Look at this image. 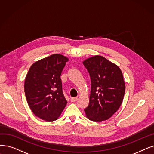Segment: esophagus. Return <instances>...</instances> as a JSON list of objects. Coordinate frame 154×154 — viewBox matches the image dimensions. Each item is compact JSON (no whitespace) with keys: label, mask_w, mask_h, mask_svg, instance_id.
<instances>
[{"label":"esophagus","mask_w":154,"mask_h":154,"mask_svg":"<svg viewBox=\"0 0 154 154\" xmlns=\"http://www.w3.org/2000/svg\"><path fill=\"white\" fill-rule=\"evenodd\" d=\"M77 99H78V98H77V97H72V98L70 99V101H71V102L73 103V102H75V101H77Z\"/></svg>","instance_id":"obj_1"}]
</instances>
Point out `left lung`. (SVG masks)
Listing matches in <instances>:
<instances>
[{"label":"left lung","instance_id":"8db88e82","mask_svg":"<svg viewBox=\"0 0 154 154\" xmlns=\"http://www.w3.org/2000/svg\"><path fill=\"white\" fill-rule=\"evenodd\" d=\"M82 63L91 81L89 105L84 109L85 116L91 121H105L122 104L125 92L122 72L118 65L101 55L87 58Z\"/></svg>","mask_w":154,"mask_h":154}]
</instances>
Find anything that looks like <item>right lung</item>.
<instances>
[{
	"label": "right lung",
	"instance_id": "obj_1",
	"mask_svg": "<svg viewBox=\"0 0 154 154\" xmlns=\"http://www.w3.org/2000/svg\"><path fill=\"white\" fill-rule=\"evenodd\" d=\"M68 61L61 54H53L35 62L26 75L24 88L29 107L46 122L57 120L67 103L60 76Z\"/></svg>",
	"mask_w": 154,
	"mask_h": 154
}]
</instances>
